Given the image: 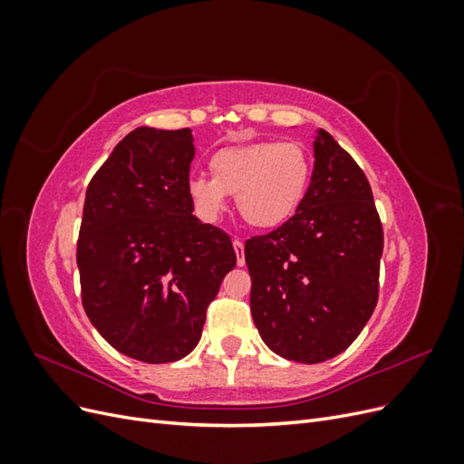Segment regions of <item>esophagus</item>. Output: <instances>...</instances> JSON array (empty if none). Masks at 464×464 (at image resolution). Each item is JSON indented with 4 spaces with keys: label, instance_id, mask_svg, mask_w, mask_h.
Here are the masks:
<instances>
[{
    "label": "esophagus",
    "instance_id": "34e87169",
    "mask_svg": "<svg viewBox=\"0 0 464 464\" xmlns=\"http://www.w3.org/2000/svg\"><path fill=\"white\" fill-rule=\"evenodd\" d=\"M232 246H234V251H236V261H237V265L244 266V265H246V256H244V242H242V240H234V242H232Z\"/></svg>",
    "mask_w": 464,
    "mask_h": 464
}]
</instances>
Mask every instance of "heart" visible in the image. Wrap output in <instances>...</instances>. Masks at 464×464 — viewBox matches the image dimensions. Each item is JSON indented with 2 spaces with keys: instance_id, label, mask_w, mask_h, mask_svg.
Returning <instances> with one entry per match:
<instances>
[{
  "instance_id": "heart-1",
  "label": "heart",
  "mask_w": 464,
  "mask_h": 464,
  "mask_svg": "<svg viewBox=\"0 0 464 464\" xmlns=\"http://www.w3.org/2000/svg\"><path fill=\"white\" fill-rule=\"evenodd\" d=\"M210 174L191 176L188 195L203 220H217L236 195L242 218L256 228H276L296 213L310 186L312 162L292 141H249L218 149Z\"/></svg>"
}]
</instances>
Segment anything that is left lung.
Wrapping results in <instances>:
<instances>
[{
  "instance_id": "8db88e82",
  "label": "left lung",
  "mask_w": 464,
  "mask_h": 464,
  "mask_svg": "<svg viewBox=\"0 0 464 464\" xmlns=\"http://www.w3.org/2000/svg\"><path fill=\"white\" fill-rule=\"evenodd\" d=\"M296 215L246 242L251 315L275 354L300 363L354 343L377 304L383 228L366 174L325 130Z\"/></svg>"
}]
</instances>
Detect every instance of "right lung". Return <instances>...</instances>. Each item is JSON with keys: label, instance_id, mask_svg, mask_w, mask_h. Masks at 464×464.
Wrapping results in <instances>:
<instances>
[{"label": "right lung", "instance_id": "obj_1", "mask_svg": "<svg viewBox=\"0 0 464 464\" xmlns=\"http://www.w3.org/2000/svg\"><path fill=\"white\" fill-rule=\"evenodd\" d=\"M191 130L137 128L87 188L77 242L82 307L106 343L147 363L198 346L236 266L230 236L193 213Z\"/></svg>", "mask_w": 464, "mask_h": 464}]
</instances>
